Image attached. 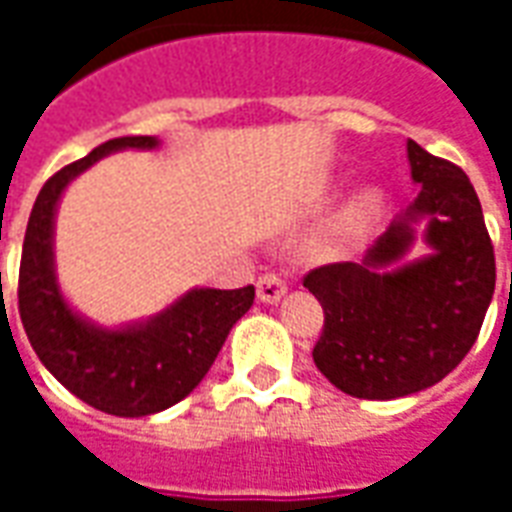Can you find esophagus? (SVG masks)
Listing matches in <instances>:
<instances>
[{"mask_svg":"<svg viewBox=\"0 0 512 512\" xmlns=\"http://www.w3.org/2000/svg\"><path fill=\"white\" fill-rule=\"evenodd\" d=\"M285 293H288V285L277 274H263V277L257 279V299L263 301V304H277Z\"/></svg>","mask_w":512,"mask_h":512,"instance_id":"34e87169","label":"esophagus"}]
</instances>
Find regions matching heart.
<instances>
[{"label":"heart","instance_id":"heart-1","mask_svg":"<svg viewBox=\"0 0 512 512\" xmlns=\"http://www.w3.org/2000/svg\"><path fill=\"white\" fill-rule=\"evenodd\" d=\"M386 213V194L376 183H365L343 202L337 211L326 238V252L329 255H345L365 244L370 235L376 233L378 222Z\"/></svg>","mask_w":512,"mask_h":512}]
</instances>
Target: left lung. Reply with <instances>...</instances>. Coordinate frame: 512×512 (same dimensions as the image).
<instances>
[{"mask_svg": "<svg viewBox=\"0 0 512 512\" xmlns=\"http://www.w3.org/2000/svg\"><path fill=\"white\" fill-rule=\"evenodd\" d=\"M419 191L362 263L310 271L323 307L312 359L340 392L362 400L414 395L461 365L494 299V246L466 172L406 142ZM423 227L429 252L408 258Z\"/></svg>", "mask_w": 512, "mask_h": 512, "instance_id": "8db88e82", "label": "left lung"}]
</instances>
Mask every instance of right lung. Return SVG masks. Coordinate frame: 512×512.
I'll list each match as a JSON object with an SVG mask.
<instances>
[{
	"label": "right lung",
	"instance_id": "obj_1",
	"mask_svg": "<svg viewBox=\"0 0 512 512\" xmlns=\"http://www.w3.org/2000/svg\"><path fill=\"white\" fill-rule=\"evenodd\" d=\"M156 136H117L46 180L29 213L18 312L35 354L68 392L115 417H147L194 392L255 288H191L150 318L101 326L65 299L54 260V222L65 189L95 161L120 150H156Z\"/></svg>",
	"mask_w": 512,
	"mask_h": 512
}]
</instances>
